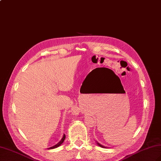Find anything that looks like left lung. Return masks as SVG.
<instances>
[{
	"label": "left lung",
	"instance_id": "1",
	"mask_svg": "<svg viewBox=\"0 0 161 161\" xmlns=\"http://www.w3.org/2000/svg\"><path fill=\"white\" fill-rule=\"evenodd\" d=\"M98 143V146H99L100 147H105L104 146H103L102 145H101V144H100V143Z\"/></svg>",
	"mask_w": 161,
	"mask_h": 161
}]
</instances>
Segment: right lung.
Returning <instances> with one entry per match:
<instances>
[{"instance_id":"right-lung-1","label":"right lung","mask_w":161,"mask_h":161,"mask_svg":"<svg viewBox=\"0 0 161 161\" xmlns=\"http://www.w3.org/2000/svg\"><path fill=\"white\" fill-rule=\"evenodd\" d=\"M65 135H63V138H62V139L60 140V142H58V143L57 144H56V145H55V146H52V147H49V148H48V149H53V148H56V147H58V146H60V145H61V144L62 143H63V142L64 141V139H65Z\"/></svg>"}]
</instances>
